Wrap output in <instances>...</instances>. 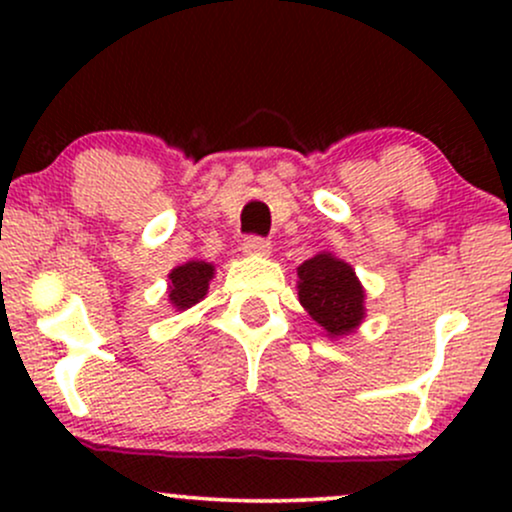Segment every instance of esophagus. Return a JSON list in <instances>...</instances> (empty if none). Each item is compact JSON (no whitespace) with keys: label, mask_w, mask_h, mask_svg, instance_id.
<instances>
[{"label":"esophagus","mask_w":512,"mask_h":512,"mask_svg":"<svg viewBox=\"0 0 512 512\" xmlns=\"http://www.w3.org/2000/svg\"><path fill=\"white\" fill-rule=\"evenodd\" d=\"M269 243L264 238H257V236H250L248 240L243 243V252L250 257H267L269 255Z\"/></svg>","instance_id":"34e87169"}]
</instances>
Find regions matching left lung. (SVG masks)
<instances>
[{
    "label": "left lung",
    "instance_id": "8db88e82",
    "mask_svg": "<svg viewBox=\"0 0 512 512\" xmlns=\"http://www.w3.org/2000/svg\"><path fill=\"white\" fill-rule=\"evenodd\" d=\"M298 301L330 339L346 337L366 317V289L349 262L317 252L298 267Z\"/></svg>",
    "mask_w": 512,
    "mask_h": 512
}]
</instances>
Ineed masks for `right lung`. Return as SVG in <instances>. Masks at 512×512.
I'll return each mask as SVG.
<instances>
[{
    "mask_svg": "<svg viewBox=\"0 0 512 512\" xmlns=\"http://www.w3.org/2000/svg\"><path fill=\"white\" fill-rule=\"evenodd\" d=\"M214 264L204 260H190L168 274V303L175 310H187L207 296L209 281L214 279Z\"/></svg>",
    "mask_w": 512,
    "mask_h": 512,
    "instance_id": "right-lung-1",
    "label": "right lung"
}]
</instances>
